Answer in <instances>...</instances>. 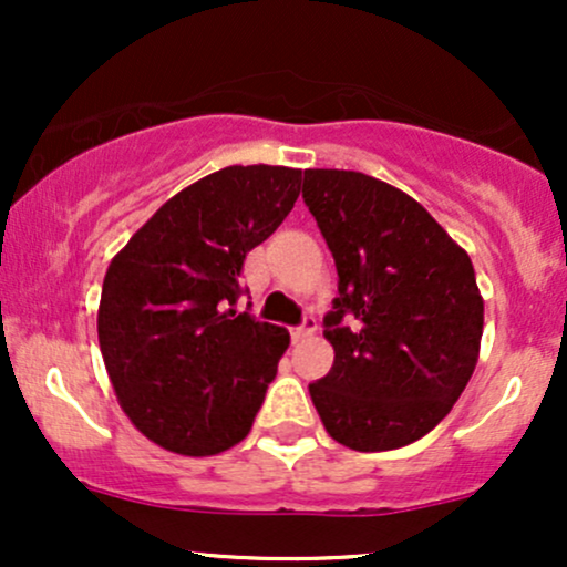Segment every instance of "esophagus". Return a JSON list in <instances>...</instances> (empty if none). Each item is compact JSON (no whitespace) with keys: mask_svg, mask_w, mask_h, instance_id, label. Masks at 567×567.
<instances>
[{"mask_svg":"<svg viewBox=\"0 0 567 567\" xmlns=\"http://www.w3.org/2000/svg\"><path fill=\"white\" fill-rule=\"evenodd\" d=\"M315 330H317L315 317H303V322L298 324V328H290V336H292V341H303V338L315 336Z\"/></svg>","mask_w":567,"mask_h":567,"instance_id":"34e87169","label":"esophagus"}]
</instances>
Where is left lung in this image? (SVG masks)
Masks as SVG:
<instances>
[{"instance_id": "8db88e82", "label": "left lung", "mask_w": 567, "mask_h": 567, "mask_svg": "<svg viewBox=\"0 0 567 567\" xmlns=\"http://www.w3.org/2000/svg\"><path fill=\"white\" fill-rule=\"evenodd\" d=\"M303 202L333 252L324 315L336 360L309 383L336 442L362 453L421 440L470 383L483 338L474 266L413 197L354 171H306Z\"/></svg>"}]
</instances>
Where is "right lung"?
<instances>
[{"instance_id":"add662e5","label":"right lung","mask_w":567,"mask_h":567,"mask_svg":"<svg viewBox=\"0 0 567 567\" xmlns=\"http://www.w3.org/2000/svg\"><path fill=\"white\" fill-rule=\"evenodd\" d=\"M298 194L292 167H224L167 199L109 266L103 362L122 410L165 451L216 455L250 432L290 336L239 315V275Z\"/></svg>"}]
</instances>
